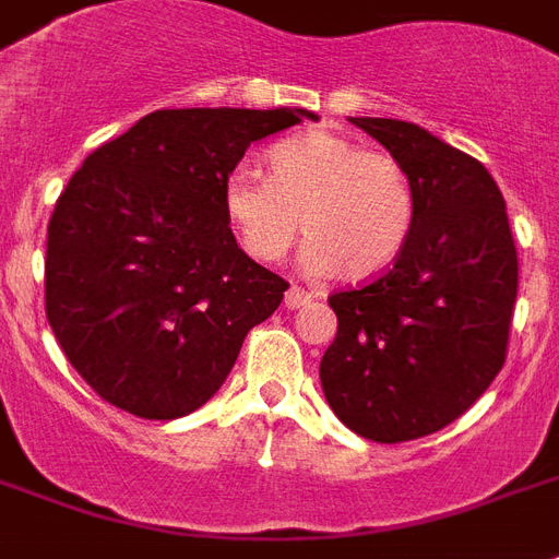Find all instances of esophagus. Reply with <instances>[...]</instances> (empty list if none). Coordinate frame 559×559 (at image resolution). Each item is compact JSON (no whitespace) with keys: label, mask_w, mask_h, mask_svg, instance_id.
Listing matches in <instances>:
<instances>
[{"label":"esophagus","mask_w":559,"mask_h":559,"mask_svg":"<svg viewBox=\"0 0 559 559\" xmlns=\"http://www.w3.org/2000/svg\"><path fill=\"white\" fill-rule=\"evenodd\" d=\"M310 301H313V296H310L308 289L296 287V284H293V287H289L287 293H284V308H287V310L305 308V305H310Z\"/></svg>","instance_id":"34e87169"}]
</instances>
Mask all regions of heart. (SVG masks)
I'll return each instance as SVG.
<instances>
[{"mask_svg": "<svg viewBox=\"0 0 559 559\" xmlns=\"http://www.w3.org/2000/svg\"><path fill=\"white\" fill-rule=\"evenodd\" d=\"M266 169L237 166L223 185L225 219L254 261H281L298 234L313 275L369 281L402 258L416 202L399 157L317 128L272 146Z\"/></svg>", "mask_w": 559, "mask_h": 559, "instance_id": "obj_1", "label": "heart"}]
</instances>
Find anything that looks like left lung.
Returning <instances> with one entry per match:
<instances>
[{
    "instance_id": "1",
    "label": "left lung",
    "mask_w": 559,
    "mask_h": 559,
    "mask_svg": "<svg viewBox=\"0 0 559 559\" xmlns=\"http://www.w3.org/2000/svg\"><path fill=\"white\" fill-rule=\"evenodd\" d=\"M348 119L402 160L416 213L393 270L328 298L336 336L319 381L331 411L366 440H419L463 416L501 372L516 246L480 160L416 122Z\"/></svg>"
}]
</instances>
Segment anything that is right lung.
<instances>
[{"mask_svg":"<svg viewBox=\"0 0 559 559\" xmlns=\"http://www.w3.org/2000/svg\"><path fill=\"white\" fill-rule=\"evenodd\" d=\"M305 108L155 110L99 146L55 204L46 317L75 372L140 419L199 411L287 281L237 246L223 185Z\"/></svg>","mask_w":559,"mask_h":559,"instance_id":"1","label":"right lung"}]
</instances>
